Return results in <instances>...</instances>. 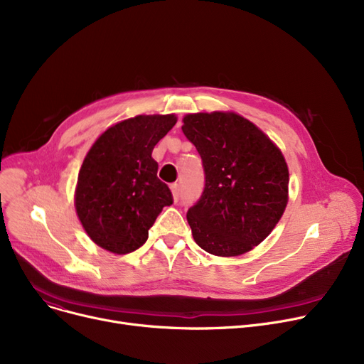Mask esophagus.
I'll return each instance as SVG.
<instances>
[{"label":"esophagus","instance_id":"esophagus-1","mask_svg":"<svg viewBox=\"0 0 364 364\" xmlns=\"http://www.w3.org/2000/svg\"><path fill=\"white\" fill-rule=\"evenodd\" d=\"M171 192H172V198H174V202H178V199H180V186L177 183L171 184Z\"/></svg>","mask_w":364,"mask_h":364}]
</instances>
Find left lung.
<instances>
[{
    "label": "left lung",
    "mask_w": 364,
    "mask_h": 364,
    "mask_svg": "<svg viewBox=\"0 0 364 364\" xmlns=\"http://www.w3.org/2000/svg\"><path fill=\"white\" fill-rule=\"evenodd\" d=\"M181 127L202 159L205 187L188 208L195 242L218 257L251 251L272 233L288 203L282 151L236 113L187 114Z\"/></svg>",
    "instance_id": "obj_1"
}]
</instances>
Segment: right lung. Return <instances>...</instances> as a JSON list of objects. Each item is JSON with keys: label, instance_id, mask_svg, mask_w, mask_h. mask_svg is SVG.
<instances>
[{"label": "right lung", "instance_id": "right-lung-1", "mask_svg": "<svg viewBox=\"0 0 364 364\" xmlns=\"http://www.w3.org/2000/svg\"><path fill=\"white\" fill-rule=\"evenodd\" d=\"M176 122L174 114H140L106 129L87 153L75 206L85 232L103 250H139L162 208L174 202L156 176L151 151Z\"/></svg>", "mask_w": 364, "mask_h": 364}]
</instances>
